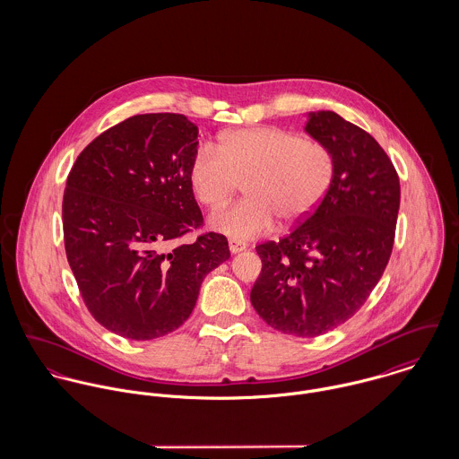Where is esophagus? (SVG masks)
Wrapping results in <instances>:
<instances>
[{
  "mask_svg": "<svg viewBox=\"0 0 459 459\" xmlns=\"http://www.w3.org/2000/svg\"><path fill=\"white\" fill-rule=\"evenodd\" d=\"M228 246H230V253H231V255H238V253L246 251V247H247L246 244H242V242H238V240H233V238L228 242Z\"/></svg>",
  "mask_w": 459,
  "mask_h": 459,
  "instance_id": "1",
  "label": "esophagus"
}]
</instances>
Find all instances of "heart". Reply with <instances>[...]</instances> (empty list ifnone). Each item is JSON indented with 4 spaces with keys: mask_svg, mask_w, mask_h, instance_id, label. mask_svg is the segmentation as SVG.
<instances>
[{
    "mask_svg": "<svg viewBox=\"0 0 459 459\" xmlns=\"http://www.w3.org/2000/svg\"><path fill=\"white\" fill-rule=\"evenodd\" d=\"M335 177V157L325 143L273 126L226 132L199 146L189 166L197 201L222 208L246 182L247 199L215 213L210 226L235 240L270 233L277 219L293 228L324 203Z\"/></svg>",
    "mask_w": 459,
    "mask_h": 459,
    "instance_id": "obj_1",
    "label": "heart"
}]
</instances>
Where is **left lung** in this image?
<instances>
[{
    "instance_id": "1",
    "label": "left lung",
    "mask_w": 459,
    "mask_h": 459,
    "mask_svg": "<svg viewBox=\"0 0 459 459\" xmlns=\"http://www.w3.org/2000/svg\"><path fill=\"white\" fill-rule=\"evenodd\" d=\"M335 157L320 208L279 242L256 247L262 273L251 304L282 333L315 337L350 320L378 284L393 253L399 178L373 135L333 111L304 127Z\"/></svg>"
}]
</instances>
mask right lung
<instances>
[{
	"mask_svg": "<svg viewBox=\"0 0 459 459\" xmlns=\"http://www.w3.org/2000/svg\"><path fill=\"white\" fill-rule=\"evenodd\" d=\"M197 143L184 115H135L95 137L66 178V260L91 316L122 337L177 330L230 258L219 233L168 249L203 222L189 182Z\"/></svg>",
	"mask_w": 459,
	"mask_h": 459,
	"instance_id": "right-lung-1",
	"label": "right lung"
}]
</instances>
